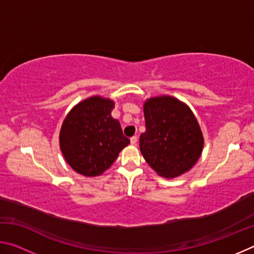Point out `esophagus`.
Returning <instances> with one entry per match:
<instances>
[{
    "instance_id": "1",
    "label": "esophagus",
    "mask_w": 254,
    "mask_h": 254,
    "mask_svg": "<svg viewBox=\"0 0 254 254\" xmlns=\"http://www.w3.org/2000/svg\"><path fill=\"white\" fill-rule=\"evenodd\" d=\"M130 141H131V144L135 145V144H136V142H137V137H136V136H132L131 139H130Z\"/></svg>"
}]
</instances>
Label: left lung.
Wrapping results in <instances>:
<instances>
[{
	"label": "left lung",
	"mask_w": 254,
	"mask_h": 254,
	"mask_svg": "<svg viewBox=\"0 0 254 254\" xmlns=\"http://www.w3.org/2000/svg\"><path fill=\"white\" fill-rule=\"evenodd\" d=\"M145 132L140 150L148 165L163 178L190 170L204 148L203 132L189 106L169 95L150 97L143 104Z\"/></svg>",
	"instance_id": "1"
}]
</instances>
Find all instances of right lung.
Instances as JSON below:
<instances>
[{"instance_id":"1","label":"right lung","mask_w":254,"mask_h":254,"mask_svg":"<svg viewBox=\"0 0 254 254\" xmlns=\"http://www.w3.org/2000/svg\"><path fill=\"white\" fill-rule=\"evenodd\" d=\"M114 101L95 95L69 111L59 132L63 156L76 173L96 177L107 170L130 143L111 115Z\"/></svg>"}]
</instances>
